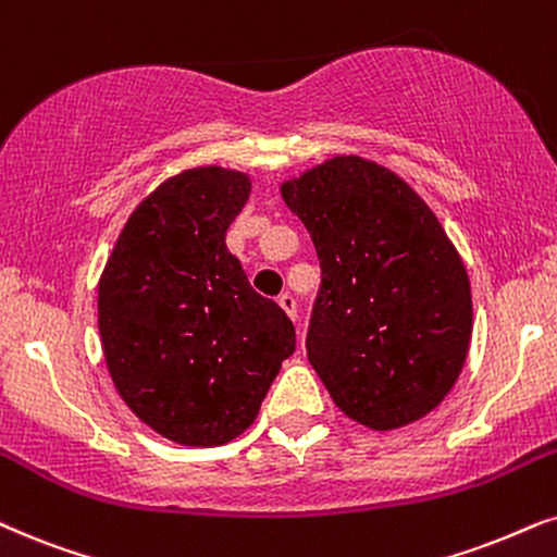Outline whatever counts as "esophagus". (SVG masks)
Segmentation results:
<instances>
[{"mask_svg":"<svg viewBox=\"0 0 557 557\" xmlns=\"http://www.w3.org/2000/svg\"><path fill=\"white\" fill-rule=\"evenodd\" d=\"M278 307L284 309V312L292 317V320H296V299L292 294H281L278 296Z\"/></svg>","mask_w":557,"mask_h":557,"instance_id":"esophagus-1","label":"esophagus"}]
</instances>
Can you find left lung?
Instances as JSON below:
<instances>
[{
    "label": "left lung",
    "mask_w": 557,
    "mask_h": 557,
    "mask_svg": "<svg viewBox=\"0 0 557 557\" xmlns=\"http://www.w3.org/2000/svg\"><path fill=\"white\" fill-rule=\"evenodd\" d=\"M278 189L320 258L307 358L335 407L375 432L428 417L463 371L473 332L471 281L435 212L356 153Z\"/></svg>",
    "instance_id": "8db88e82"
}]
</instances>
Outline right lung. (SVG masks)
<instances>
[{
    "label": "right lung",
    "mask_w": 557,
    "mask_h": 557,
    "mask_svg": "<svg viewBox=\"0 0 557 557\" xmlns=\"http://www.w3.org/2000/svg\"><path fill=\"white\" fill-rule=\"evenodd\" d=\"M248 173L197 165L133 209L99 276V337L122 401L158 435L225 445L256 422L294 324L252 292L225 235Z\"/></svg>",
    "instance_id": "right-lung-1"
}]
</instances>
